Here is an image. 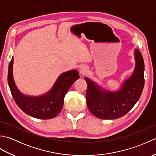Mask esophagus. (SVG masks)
<instances>
[{"label":"esophagus","mask_w":156,"mask_h":156,"mask_svg":"<svg viewBox=\"0 0 156 156\" xmlns=\"http://www.w3.org/2000/svg\"><path fill=\"white\" fill-rule=\"evenodd\" d=\"M88 72V68L85 66H82L80 68V72L81 74H84Z\"/></svg>","instance_id":"obj_1"}]
</instances>
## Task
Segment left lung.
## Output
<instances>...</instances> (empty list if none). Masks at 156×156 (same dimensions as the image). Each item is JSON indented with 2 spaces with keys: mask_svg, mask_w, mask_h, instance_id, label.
<instances>
[{
  "mask_svg": "<svg viewBox=\"0 0 156 156\" xmlns=\"http://www.w3.org/2000/svg\"><path fill=\"white\" fill-rule=\"evenodd\" d=\"M135 66L133 74L123 82L117 91L105 90L88 78L86 92L89 111L101 119H115L126 115L134 107L143 91L144 80V62L138 49L134 51Z\"/></svg>",
  "mask_w": 156,
  "mask_h": 156,
  "instance_id": "left-lung-1",
  "label": "left lung"
}]
</instances>
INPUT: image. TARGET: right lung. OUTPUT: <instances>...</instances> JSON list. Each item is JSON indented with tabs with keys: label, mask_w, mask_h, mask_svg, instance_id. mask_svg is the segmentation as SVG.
Here are the masks:
<instances>
[{
	"label": "right lung",
	"mask_w": 156,
	"mask_h": 156,
	"mask_svg": "<svg viewBox=\"0 0 156 156\" xmlns=\"http://www.w3.org/2000/svg\"><path fill=\"white\" fill-rule=\"evenodd\" d=\"M12 66L13 57L9 66L8 84L16 104L25 113L40 119L54 118L60 112L65 95L73 83L80 77L76 69L62 73L47 93L33 97L21 93L16 87L13 78Z\"/></svg>",
	"instance_id": "right-lung-1"
}]
</instances>
